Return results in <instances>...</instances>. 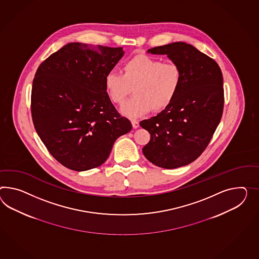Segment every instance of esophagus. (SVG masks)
Listing matches in <instances>:
<instances>
[{"mask_svg": "<svg viewBox=\"0 0 259 259\" xmlns=\"http://www.w3.org/2000/svg\"><path fill=\"white\" fill-rule=\"evenodd\" d=\"M132 125H133V128H137L139 127V122L137 120H132Z\"/></svg>", "mask_w": 259, "mask_h": 259, "instance_id": "esophagus-1", "label": "esophagus"}]
</instances>
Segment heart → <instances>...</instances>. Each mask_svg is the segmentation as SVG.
Returning <instances> with one entry per match:
<instances>
[{"instance_id":"heart-1","label":"heart","mask_w":259,"mask_h":259,"mask_svg":"<svg viewBox=\"0 0 259 259\" xmlns=\"http://www.w3.org/2000/svg\"><path fill=\"white\" fill-rule=\"evenodd\" d=\"M182 82L178 65L162 63L146 54H137L125 62L122 74L109 72L104 85L109 99L122 104L134 91L135 96L121 108L124 115L136 118L153 109L160 112L170 106L177 98Z\"/></svg>"}]
</instances>
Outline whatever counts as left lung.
<instances>
[{"label": "left lung", "mask_w": 259, "mask_h": 259, "mask_svg": "<svg viewBox=\"0 0 259 259\" xmlns=\"http://www.w3.org/2000/svg\"><path fill=\"white\" fill-rule=\"evenodd\" d=\"M178 65L182 82L177 98L157 116L140 126L150 133L143 148L146 159L165 169L185 166L206 149L224 109V80L218 64L185 42L149 49Z\"/></svg>", "instance_id": "obj_1"}]
</instances>
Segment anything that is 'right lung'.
<instances>
[{"mask_svg": "<svg viewBox=\"0 0 259 259\" xmlns=\"http://www.w3.org/2000/svg\"><path fill=\"white\" fill-rule=\"evenodd\" d=\"M124 53L122 47L72 42L36 70L31 97L34 128L53 158L68 169L101 165L115 140L133 127L116 112L104 85Z\"/></svg>", "mask_w": 259, "mask_h": 259, "instance_id": "add662e5", "label": "right lung"}]
</instances>
